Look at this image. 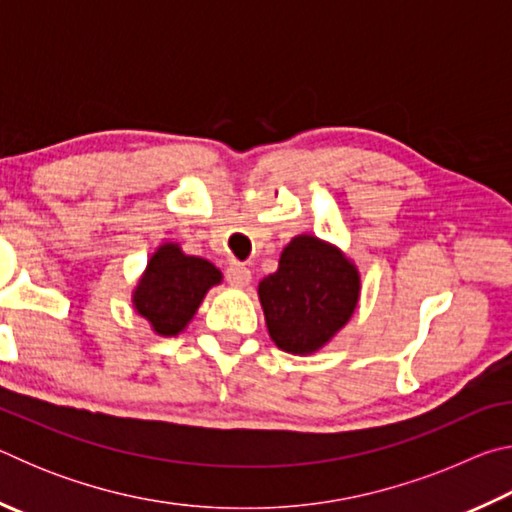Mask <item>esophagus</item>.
<instances>
[{
	"label": "esophagus",
	"instance_id": "34e87169",
	"mask_svg": "<svg viewBox=\"0 0 512 512\" xmlns=\"http://www.w3.org/2000/svg\"><path fill=\"white\" fill-rule=\"evenodd\" d=\"M225 277H228L232 287H248L253 282V273L244 264H230L228 271H225Z\"/></svg>",
	"mask_w": 512,
	"mask_h": 512
}]
</instances>
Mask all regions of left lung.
I'll return each mask as SVG.
<instances>
[{
	"label": "left lung",
	"instance_id": "8db88e82",
	"mask_svg": "<svg viewBox=\"0 0 512 512\" xmlns=\"http://www.w3.org/2000/svg\"><path fill=\"white\" fill-rule=\"evenodd\" d=\"M271 341L307 357L350 323L361 298V273L339 246L298 235L282 248L277 271L257 287Z\"/></svg>",
	"mask_w": 512,
	"mask_h": 512
}]
</instances>
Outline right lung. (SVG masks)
I'll list each match as a JSON object with an SVG mask.
<instances>
[{
	"mask_svg": "<svg viewBox=\"0 0 512 512\" xmlns=\"http://www.w3.org/2000/svg\"><path fill=\"white\" fill-rule=\"evenodd\" d=\"M223 282L210 259L185 255L176 241H162L133 289V309L158 336H178L192 323L207 291Z\"/></svg>",
	"mask_w": 512,
	"mask_h": 512,
	"instance_id": "1",
	"label": "right lung"
}]
</instances>
